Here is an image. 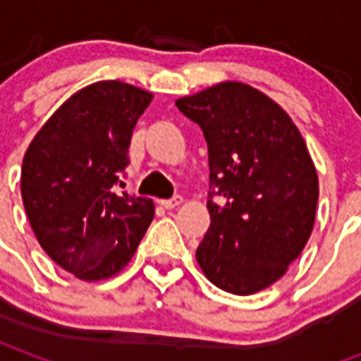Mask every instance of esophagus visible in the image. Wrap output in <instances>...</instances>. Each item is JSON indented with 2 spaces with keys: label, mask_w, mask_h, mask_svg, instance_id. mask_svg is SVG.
<instances>
[{
  "label": "esophagus",
  "mask_w": 361,
  "mask_h": 361,
  "mask_svg": "<svg viewBox=\"0 0 361 361\" xmlns=\"http://www.w3.org/2000/svg\"><path fill=\"white\" fill-rule=\"evenodd\" d=\"M181 203H183V197L181 195H173L172 199H162V201H160V204H162L164 209H176V207H180Z\"/></svg>",
  "instance_id": "obj_1"
}]
</instances>
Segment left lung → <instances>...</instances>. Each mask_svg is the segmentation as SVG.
Listing matches in <instances>:
<instances>
[{"label": "left lung", "mask_w": 361, "mask_h": 361, "mask_svg": "<svg viewBox=\"0 0 361 361\" xmlns=\"http://www.w3.org/2000/svg\"><path fill=\"white\" fill-rule=\"evenodd\" d=\"M209 147L211 226L197 263L214 286L255 294L286 272L310 240L319 181L302 135L279 104L226 81L180 98Z\"/></svg>", "instance_id": "8db88e82"}]
</instances>
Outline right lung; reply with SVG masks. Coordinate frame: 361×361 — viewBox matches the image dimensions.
Returning a JSON list of instances; mask_svg holds the SVG:
<instances>
[{
  "label": "right lung",
  "mask_w": 361,
  "mask_h": 361,
  "mask_svg": "<svg viewBox=\"0 0 361 361\" xmlns=\"http://www.w3.org/2000/svg\"><path fill=\"white\" fill-rule=\"evenodd\" d=\"M150 100L127 82H94L61 104L25 152L28 222L42 250L77 279L121 271L152 222L150 199L118 191L133 127Z\"/></svg>",
  "instance_id": "obj_1"
}]
</instances>
